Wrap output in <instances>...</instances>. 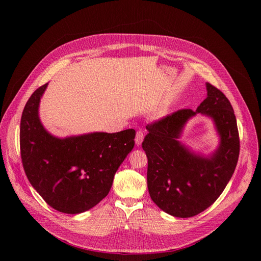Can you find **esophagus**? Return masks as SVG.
<instances>
[{"label":"esophagus","mask_w":261,"mask_h":261,"mask_svg":"<svg viewBox=\"0 0 261 261\" xmlns=\"http://www.w3.org/2000/svg\"><path fill=\"white\" fill-rule=\"evenodd\" d=\"M143 139H144V131L142 129H140V130H138V132H136V135H135V144L141 145L143 142Z\"/></svg>","instance_id":"esophagus-1"}]
</instances>
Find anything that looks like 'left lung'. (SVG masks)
<instances>
[{
  "instance_id": "1",
  "label": "left lung",
  "mask_w": 261,
  "mask_h": 261,
  "mask_svg": "<svg viewBox=\"0 0 261 261\" xmlns=\"http://www.w3.org/2000/svg\"><path fill=\"white\" fill-rule=\"evenodd\" d=\"M207 97L196 111L182 109L148 123L142 143L148 159L149 195L165 213L194 217L210 207L235 171L240 141L234 110L226 96L206 84ZM198 113L212 117L222 142L210 159L191 154L177 139L185 122Z\"/></svg>"
}]
</instances>
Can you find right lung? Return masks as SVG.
<instances>
[{"instance_id": "obj_1", "label": "right lung", "mask_w": 261, "mask_h": 261, "mask_svg": "<svg viewBox=\"0 0 261 261\" xmlns=\"http://www.w3.org/2000/svg\"><path fill=\"white\" fill-rule=\"evenodd\" d=\"M47 84L27 100L20 123V150L27 179L50 207L84 213L111 189L114 174L134 147L135 130L95 132L66 139L50 135L38 116Z\"/></svg>"}]
</instances>
